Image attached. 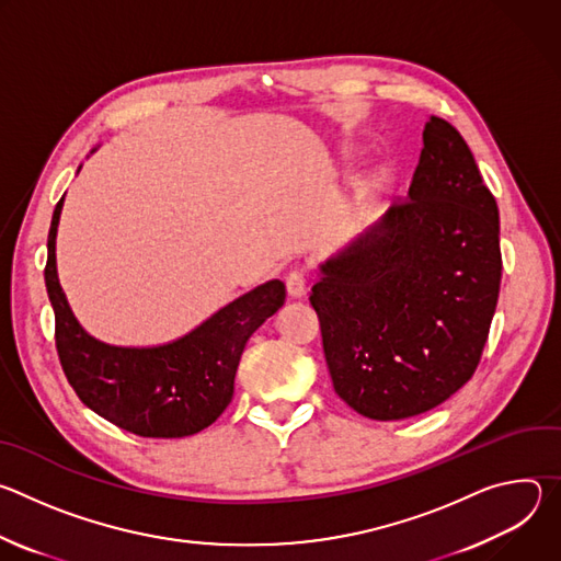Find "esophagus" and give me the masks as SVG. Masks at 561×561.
<instances>
[{
  "label": "esophagus",
  "mask_w": 561,
  "mask_h": 561,
  "mask_svg": "<svg viewBox=\"0 0 561 561\" xmlns=\"http://www.w3.org/2000/svg\"><path fill=\"white\" fill-rule=\"evenodd\" d=\"M286 290H288V297H293V299L306 295V275H304V271H290L286 275Z\"/></svg>",
  "instance_id": "1"
}]
</instances>
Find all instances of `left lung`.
Returning a JSON list of instances; mask_svg holds the SVG:
<instances>
[{
  "instance_id": "obj_1",
  "label": "left lung",
  "mask_w": 561,
  "mask_h": 561,
  "mask_svg": "<svg viewBox=\"0 0 561 561\" xmlns=\"http://www.w3.org/2000/svg\"><path fill=\"white\" fill-rule=\"evenodd\" d=\"M500 282L497 202L457 128L431 117L409 197L319 264L310 304L335 392L379 422L446 402L482 357Z\"/></svg>"
}]
</instances>
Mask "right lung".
<instances>
[{
    "label": "right lung",
    "mask_w": 561,
    "mask_h": 561,
    "mask_svg": "<svg viewBox=\"0 0 561 561\" xmlns=\"http://www.w3.org/2000/svg\"><path fill=\"white\" fill-rule=\"evenodd\" d=\"M61 206L64 197L55 206L48 230L44 279L68 383L91 411L139 437L175 439L204 431L230 404L239 357L251 335L284 304V282L271 279L239 295L169 344L100 342L77 322L59 286L55 239Z\"/></svg>",
    "instance_id": "obj_1"
}]
</instances>
